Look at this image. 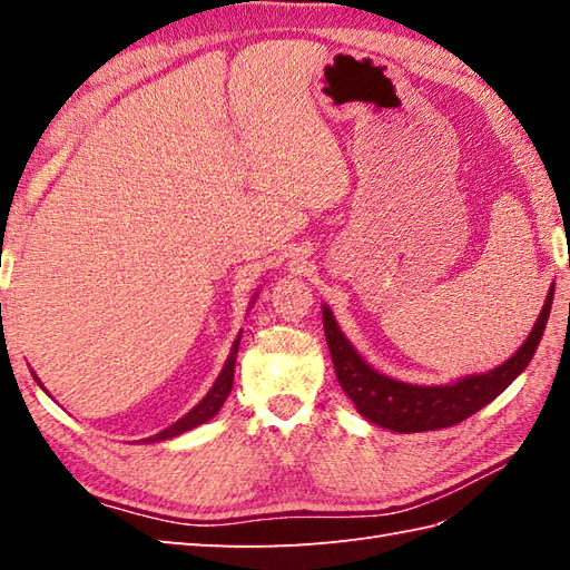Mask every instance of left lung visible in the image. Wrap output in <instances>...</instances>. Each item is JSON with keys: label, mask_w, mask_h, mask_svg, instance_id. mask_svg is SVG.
<instances>
[{"label": "left lung", "mask_w": 570, "mask_h": 570, "mask_svg": "<svg viewBox=\"0 0 570 570\" xmlns=\"http://www.w3.org/2000/svg\"><path fill=\"white\" fill-rule=\"evenodd\" d=\"M551 304L553 288L547 296V304H543L541 316L534 323V331L529 333L527 343L504 365L494 367L488 374H472V377L445 386H416L374 372L355 353V347L347 343V337L337 328L333 313L325 306L323 328L333 355L337 382H341L343 392L353 399L360 414L377 423V426L396 433H421L455 426V423L465 421L482 406H488L492 399H498L534 357L541 335L547 331Z\"/></svg>", "instance_id": "left-lung-1"}]
</instances>
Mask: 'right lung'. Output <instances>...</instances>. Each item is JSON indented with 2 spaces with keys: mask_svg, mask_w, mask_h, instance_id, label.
Masks as SVG:
<instances>
[{
  "mask_svg": "<svg viewBox=\"0 0 570 570\" xmlns=\"http://www.w3.org/2000/svg\"><path fill=\"white\" fill-rule=\"evenodd\" d=\"M239 337H242V335H237V341H235L233 350H229V357H227V362H225V367H223V372H220V377L215 380L213 390L203 396V402H200L198 406H193L184 419H178L176 423H171V426L164 429L161 433L149 435V439H147L149 443H154V441L174 439V435H180V433H186V431H190V429H196V426H200V423H205L208 419H213V416L217 414V411H220V406L225 404V399H227L229 390H233V380H235V362H237V350H239Z\"/></svg>",
  "mask_w": 570,
  "mask_h": 570,
  "instance_id": "add662e5",
  "label": "right lung"
}]
</instances>
